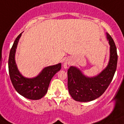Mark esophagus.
<instances>
[{"instance_id": "obj_1", "label": "esophagus", "mask_w": 124, "mask_h": 124, "mask_svg": "<svg viewBox=\"0 0 124 124\" xmlns=\"http://www.w3.org/2000/svg\"><path fill=\"white\" fill-rule=\"evenodd\" d=\"M71 60L69 58H67L64 60V63H63V67H64L65 69H68L70 67V64H71Z\"/></svg>"}]
</instances>
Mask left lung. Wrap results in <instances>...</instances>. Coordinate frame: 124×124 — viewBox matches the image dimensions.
I'll return each instance as SVG.
<instances>
[{"instance_id":"1","label":"left lung","mask_w":124,"mask_h":124,"mask_svg":"<svg viewBox=\"0 0 124 124\" xmlns=\"http://www.w3.org/2000/svg\"><path fill=\"white\" fill-rule=\"evenodd\" d=\"M106 34L110 46L109 60L100 74L89 77L75 66H72L68 69V90L75 101L86 102L96 99L103 94L113 80L117 68V49L111 36L108 33Z\"/></svg>"}]
</instances>
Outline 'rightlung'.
<instances>
[{
  "instance_id": "1",
  "label": "right lung",
  "mask_w": 124,
  "mask_h": 124,
  "mask_svg": "<svg viewBox=\"0 0 124 124\" xmlns=\"http://www.w3.org/2000/svg\"><path fill=\"white\" fill-rule=\"evenodd\" d=\"M21 33L15 39L10 50L8 59V70L12 84L16 91L27 99L39 100L47 93L52 78L61 69V64L46 67L36 77L27 78L23 77L17 67L15 54L17 44L22 35Z\"/></svg>"
}]
</instances>
